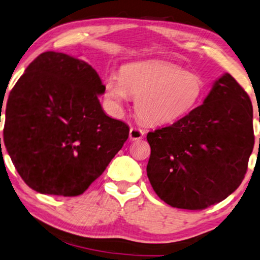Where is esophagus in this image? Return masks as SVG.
<instances>
[{
    "label": "esophagus",
    "mask_w": 260,
    "mask_h": 260,
    "mask_svg": "<svg viewBox=\"0 0 260 260\" xmlns=\"http://www.w3.org/2000/svg\"><path fill=\"white\" fill-rule=\"evenodd\" d=\"M143 137L144 133L141 129H138V127H131L129 133V138L131 141H139V139H142Z\"/></svg>",
    "instance_id": "esophagus-1"
}]
</instances>
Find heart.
Wrapping results in <instances>:
<instances>
[{
    "instance_id": "1",
    "label": "heart",
    "mask_w": 260,
    "mask_h": 260,
    "mask_svg": "<svg viewBox=\"0 0 260 260\" xmlns=\"http://www.w3.org/2000/svg\"><path fill=\"white\" fill-rule=\"evenodd\" d=\"M205 91L202 78L174 63L160 60L135 61L123 66L119 75L105 79V100L121 111L127 95L135 96V110L142 121L166 124L185 116L199 105Z\"/></svg>"
}]
</instances>
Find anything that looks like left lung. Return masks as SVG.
<instances>
[{
	"label": "left lung",
	"mask_w": 260,
	"mask_h": 260,
	"mask_svg": "<svg viewBox=\"0 0 260 260\" xmlns=\"http://www.w3.org/2000/svg\"><path fill=\"white\" fill-rule=\"evenodd\" d=\"M252 117L249 95L225 73L201 106L147 134L146 172L155 194L175 208L202 210L234 193L253 150Z\"/></svg>",
	"instance_id": "obj_1"
}]
</instances>
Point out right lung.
<instances>
[{"instance_id":"obj_1","label":"right lung","mask_w":260,"mask_h":260,"mask_svg":"<svg viewBox=\"0 0 260 260\" xmlns=\"http://www.w3.org/2000/svg\"><path fill=\"white\" fill-rule=\"evenodd\" d=\"M103 91L96 71L69 54L44 52L26 67L8 98L3 139L30 188L77 197L122 149L129 126L106 115Z\"/></svg>"}]
</instances>
